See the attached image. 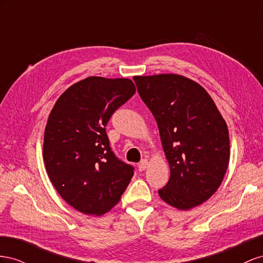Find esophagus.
Instances as JSON below:
<instances>
[{"instance_id": "1", "label": "esophagus", "mask_w": 263, "mask_h": 263, "mask_svg": "<svg viewBox=\"0 0 263 263\" xmlns=\"http://www.w3.org/2000/svg\"><path fill=\"white\" fill-rule=\"evenodd\" d=\"M147 165H148V162H147V160H142L140 163H139V166H138V168H139V171L140 172H143L146 167H147Z\"/></svg>"}]
</instances>
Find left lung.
<instances>
[{
  "label": "left lung",
  "mask_w": 263,
  "mask_h": 263,
  "mask_svg": "<svg viewBox=\"0 0 263 263\" xmlns=\"http://www.w3.org/2000/svg\"><path fill=\"white\" fill-rule=\"evenodd\" d=\"M133 79L156 120L170 164L160 197L181 211L202 204L218 190L229 163V132L220 112L204 88L179 74Z\"/></svg>",
  "instance_id": "left-lung-1"
}]
</instances>
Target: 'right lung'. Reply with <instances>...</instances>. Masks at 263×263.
Masks as SVG:
<instances>
[{
    "label": "right lung",
    "mask_w": 263,
    "mask_h": 263,
    "mask_svg": "<svg viewBox=\"0 0 263 263\" xmlns=\"http://www.w3.org/2000/svg\"><path fill=\"white\" fill-rule=\"evenodd\" d=\"M134 92L130 79L88 77L67 89L48 117L45 167L59 195L81 213L109 212L134 174L112 151L106 132L112 115Z\"/></svg>",
    "instance_id": "1"
}]
</instances>
